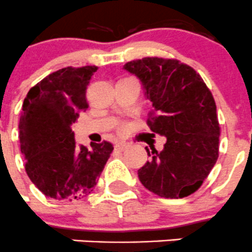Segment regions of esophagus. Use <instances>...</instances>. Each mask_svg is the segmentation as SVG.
<instances>
[{
	"label": "esophagus",
	"instance_id": "34e87169",
	"mask_svg": "<svg viewBox=\"0 0 252 252\" xmlns=\"http://www.w3.org/2000/svg\"><path fill=\"white\" fill-rule=\"evenodd\" d=\"M114 148H116V150H118V151H124L126 149L129 148V145L128 144H124V143H117Z\"/></svg>",
	"mask_w": 252,
	"mask_h": 252
}]
</instances>
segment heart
<instances>
[{"mask_svg": "<svg viewBox=\"0 0 252 252\" xmlns=\"http://www.w3.org/2000/svg\"><path fill=\"white\" fill-rule=\"evenodd\" d=\"M126 124H122L121 126H119V129H121V130H126Z\"/></svg>", "mask_w": 252, "mask_h": 252, "instance_id": "obj_1", "label": "heart"}]
</instances>
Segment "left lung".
I'll use <instances>...</instances> for the list:
<instances>
[{
  "mask_svg": "<svg viewBox=\"0 0 252 252\" xmlns=\"http://www.w3.org/2000/svg\"><path fill=\"white\" fill-rule=\"evenodd\" d=\"M124 70L135 75L153 103L148 126L165 136L161 151L138 170L145 188L163 198H183L196 192L219 155L217 106L202 77L175 59L144 58ZM148 155H150V151Z\"/></svg>",
  "mask_w": 252,
  "mask_h": 252,
  "instance_id": "left-lung-1",
  "label": "left lung"
}]
</instances>
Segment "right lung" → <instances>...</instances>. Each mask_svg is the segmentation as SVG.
<instances>
[{
    "mask_svg": "<svg viewBox=\"0 0 252 252\" xmlns=\"http://www.w3.org/2000/svg\"><path fill=\"white\" fill-rule=\"evenodd\" d=\"M97 66H67L32 87L19 119L21 151L32 182L46 197L74 201L87 197L113 151L108 141L76 146L72 124L89 108L87 86Z\"/></svg>",
    "mask_w": 252,
    "mask_h": 252,
    "instance_id": "1",
    "label": "right lung"
}]
</instances>
